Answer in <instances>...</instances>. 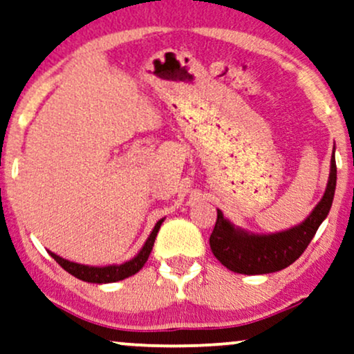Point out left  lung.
<instances>
[{
  "label": "left lung",
  "mask_w": 354,
  "mask_h": 354,
  "mask_svg": "<svg viewBox=\"0 0 354 354\" xmlns=\"http://www.w3.org/2000/svg\"><path fill=\"white\" fill-rule=\"evenodd\" d=\"M335 185L337 162L335 156H332L327 190L310 216L301 226L270 236H254L239 231L227 219H224L223 213L218 209L216 224L209 236L211 252L224 267L241 274H265L289 267L304 254L319 226L327 218L332 208Z\"/></svg>",
  "instance_id": "8db88e82"
}]
</instances>
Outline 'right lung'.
I'll return each instance as SVG.
<instances>
[{"label": "right lung", "instance_id": "add662e5", "mask_svg": "<svg viewBox=\"0 0 354 354\" xmlns=\"http://www.w3.org/2000/svg\"><path fill=\"white\" fill-rule=\"evenodd\" d=\"M162 221L164 219H160V221H158V224H156L153 232H151L148 241H146V244L143 245V249L140 250V254H138L135 259L127 261V263H123V265H112V267H102V268L87 267V265H80V263H75V261H68L65 259H62V257L52 254V252H50V255L57 260V263L59 265V267L65 268L68 273H71L73 277H76L77 279H82V281H87V283L120 281V279L131 277V274L138 273L141 268L145 267L146 260L149 259L151 250H153L156 236H158L159 227H160V224H162Z\"/></svg>", "mask_w": 354, "mask_h": 354}]
</instances>
